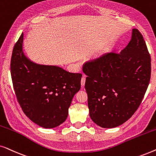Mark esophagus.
Masks as SVG:
<instances>
[{"mask_svg":"<svg viewBox=\"0 0 156 156\" xmlns=\"http://www.w3.org/2000/svg\"><path fill=\"white\" fill-rule=\"evenodd\" d=\"M85 81H86V78H85V76L84 75L82 76V80H81V84H82V86H84Z\"/></svg>","mask_w":156,"mask_h":156,"instance_id":"esophagus-1","label":"esophagus"}]
</instances>
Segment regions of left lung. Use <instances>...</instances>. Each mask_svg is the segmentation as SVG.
Instances as JSON below:
<instances>
[{
    "label": "left lung",
    "instance_id": "1",
    "mask_svg": "<svg viewBox=\"0 0 156 156\" xmlns=\"http://www.w3.org/2000/svg\"><path fill=\"white\" fill-rule=\"evenodd\" d=\"M151 62L144 37L134 28L131 40L120 53H107L83 65L94 122L102 128H114L133 116L150 82Z\"/></svg>",
    "mask_w": 156,
    "mask_h": 156
}]
</instances>
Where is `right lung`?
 Instances as JSON below:
<instances>
[{
    "mask_svg": "<svg viewBox=\"0 0 156 156\" xmlns=\"http://www.w3.org/2000/svg\"><path fill=\"white\" fill-rule=\"evenodd\" d=\"M23 33L15 44L10 61L18 103L36 124L45 129L58 126L67 118L72 100L81 88L82 74L33 62L23 53Z\"/></svg>",
    "mask_w": 156,
    "mask_h": 156,
    "instance_id": "obj_1",
    "label": "right lung"
}]
</instances>
